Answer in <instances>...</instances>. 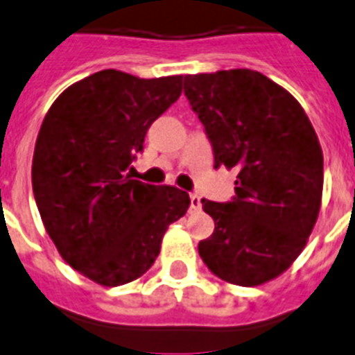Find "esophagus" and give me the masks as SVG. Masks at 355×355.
I'll list each match as a JSON object with an SVG mask.
<instances>
[{
	"mask_svg": "<svg viewBox=\"0 0 355 355\" xmlns=\"http://www.w3.org/2000/svg\"><path fill=\"white\" fill-rule=\"evenodd\" d=\"M201 209V198H199L198 193H190V211L196 212Z\"/></svg>",
	"mask_w": 355,
	"mask_h": 355,
	"instance_id": "esophagus-1",
	"label": "esophagus"
}]
</instances>
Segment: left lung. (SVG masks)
<instances>
[{"mask_svg": "<svg viewBox=\"0 0 355 355\" xmlns=\"http://www.w3.org/2000/svg\"><path fill=\"white\" fill-rule=\"evenodd\" d=\"M184 96L214 167L237 171L231 201H201L214 231L199 256L225 282H269L295 261L316 224L324 188L316 131L297 99L258 71L186 75Z\"/></svg>", "mask_w": 355, "mask_h": 355, "instance_id": "1", "label": "left lung"}]
</instances>
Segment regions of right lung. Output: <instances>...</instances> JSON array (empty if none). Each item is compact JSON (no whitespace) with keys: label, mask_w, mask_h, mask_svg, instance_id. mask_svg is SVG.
<instances>
[{"label":"right lung","mask_w":355,"mask_h":355,"mask_svg":"<svg viewBox=\"0 0 355 355\" xmlns=\"http://www.w3.org/2000/svg\"><path fill=\"white\" fill-rule=\"evenodd\" d=\"M182 77L97 71L58 97L39 130L31 184L46 233L67 263L101 286H122L156 261L190 198L131 178L152 122L177 101Z\"/></svg>","instance_id":"1"}]
</instances>
